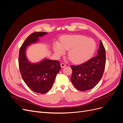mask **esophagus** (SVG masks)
Instances as JSON below:
<instances>
[{
    "label": "esophagus",
    "mask_w": 123,
    "mask_h": 123,
    "mask_svg": "<svg viewBox=\"0 0 123 123\" xmlns=\"http://www.w3.org/2000/svg\"><path fill=\"white\" fill-rule=\"evenodd\" d=\"M61 66L62 68H64L66 66V65H65V64H61Z\"/></svg>",
    "instance_id": "1"
}]
</instances>
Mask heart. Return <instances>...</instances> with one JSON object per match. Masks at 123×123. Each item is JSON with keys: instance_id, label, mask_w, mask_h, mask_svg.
<instances>
[{"instance_id": "b5f03b06", "label": "heart", "mask_w": 123, "mask_h": 123, "mask_svg": "<svg viewBox=\"0 0 123 123\" xmlns=\"http://www.w3.org/2000/svg\"><path fill=\"white\" fill-rule=\"evenodd\" d=\"M96 49L95 41L86 36L80 35H65L60 39V43L53 44L55 53L60 56L68 51L69 59L75 64H80L90 59Z\"/></svg>"}]
</instances>
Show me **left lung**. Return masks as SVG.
<instances>
[{"mask_svg": "<svg viewBox=\"0 0 123 123\" xmlns=\"http://www.w3.org/2000/svg\"><path fill=\"white\" fill-rule=\"evenodd\" d=\"M105 64L106 51L100 41L97 56L84 64L71 66L72 69L71 80L74 87L82 91L94 88L102 79Z\"/></svg>", "mask_w": 123, "mask_h": 123, "instance_id": "8db88e82", "label": "left lung"}]
</instances>
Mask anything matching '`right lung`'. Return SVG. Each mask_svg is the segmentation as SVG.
<instances>
[{"mask_svg": "<svg viewBox=\"0 0 123 123\" xmlns=\"http://www.w3.org/2000/svg\"><path fill=\"white\" fill-rule=\"evenodd\" d=\"M47 32H35L30 35L22 44L19 53V67L22 77L30 89L39 93L49 91L53 84L57 74L61 70L57 61L44 58L38 62L29 61L26 55L28 47L38 42L39 38Z\"/></svg>", "mask_w": 123, "mask_h": 123, "instance_id": "1", "label": "right lung"}]
</instances>
